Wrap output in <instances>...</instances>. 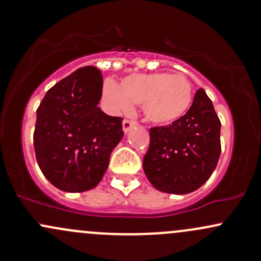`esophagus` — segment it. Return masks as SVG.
Here are the masks:
<instances>
[{
    "mask_svg": "<svg viewBox=\"0 0 261 261\" xmlns=\"http://www.w3.org/2000/svg\"><path fill=\"white\" fill-rule=\"evenodd\" d=\"M137 124L136 120H132V119H124L123 120V130L124 132H128L130 129L132 127H134V125Z\"/></svg>",
    "mask_w": 261,
    "mask_h": 261,
    "instance_id": "1",
    "label": "esophagus"
}]
</instances>
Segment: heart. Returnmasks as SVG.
I'll return each instance as SVG.
<instances>
[{
  "instance_id": "heart-1",
  "label": "heart",
  "mask_w": 261,
  "mask_h": 261,
  "mask_svg": "<svg viewBox=\"0 0 261 261\" xmlns=\"http://www.w3.org/2000/svg\"><path fill=\"white\" fill-rule=\"evenodd\" d=\"M103 97L114 112H128L143 105L144 116L154 124H172L183 118L192 107L194 92L189 78L167 72L132 74L120 82L107 81Z\"/></svg>"
}]
</instances>
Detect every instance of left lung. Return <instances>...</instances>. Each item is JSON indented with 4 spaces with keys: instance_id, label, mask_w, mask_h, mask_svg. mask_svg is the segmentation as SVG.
Returning a JSON list of instances; mask_svg holds the SVG:
<instances>
[{
    "instance_id": "left-lung-1",
    "label": "left lung",
    "mask_w": 261,
    "mask_h": 261,
    "mask_svg": "<svg viewBox=\"0 0 261 261\" xmlns=\"http://www.w3.org/2000/svg\"><path fill=\"white\" fill-rule=\"evenodd\" d=\"M221 123L203 88L195 93L186 116L149 129L150 143L143 169L154 188L187 194L210 178L219 161Z\"/></svg>"
}]
</instances>
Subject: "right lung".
I'll use <instances>...</instances> for the list:
<instances>
[{"instance_id":"1","label":"right lung","mask_w":261,"mask_h":261,"mask_svg":"<svg viewBox=\"0 0 261 261\" xmlns=\"http://www.w3.org/2000/svg\"><path fill=\"white\" fill-rule=\"evenodd\" d=\"M102 89V72L82 67L49 88L37 108L36 159L49 183L64 192L96 187L124 136L122 117L98 107Z\"/></svg>"}]
</instances>
